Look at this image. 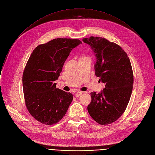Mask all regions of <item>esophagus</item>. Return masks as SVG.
Wrapping results in <instances>:
<instances>
[{
	"label": "esophagus",
	"instance_id": "1",
	"mask_svg": "<svg viewBox=\"0 0 155 155\" xmlns=\"http://www.w3.org/2000/svg\"><path fill=\"white\" fill-rule=\"evenodd\" d=\"M82 94V92H81V91L77 92V93L75 94V96H76V97H79L80 96H81Z\"/></svg>",
	"mask_w": 155,
	"mask_h": 155
}]
</instances>
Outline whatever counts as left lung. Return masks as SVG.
<instances>
[{
  "label": "left lung",
  "instance_id": "8db88e82",
  "mask_svg": "<svg viewBox=\"0 0 155 155\" xmlns=\"http://www.w3.org/2000/svg\"><path fill=\"white\" fill-rule=\"evenodd\" d=\"M96 57V76L105 84L101 93H91L88 111L102 125L115 121L124 112L132 91L134 75L130 59L120 46L97 37L83 38Z\"/></svg>",
  "mask_w": 155,
  "mask_h": 155
}]
</instances>
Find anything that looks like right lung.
<instances>
[{"instance_id": "obj_1", "label": "right lung", "mask_w": 155, "mask_h": 155, "mask_svg": "<svg viewBox=\"0 0 155 155\" xmlns=\"http://www.w3.org/2000/svg\"><path fill=\"white\" fill-rule=\"evenodd\" d=\"M82 42L59 38L38 46L31 53L23 74L26 106L40 123L54 124L65 115L73 96L56 88L62 67L71 51Z\"/></svg>"}]
</instances>
